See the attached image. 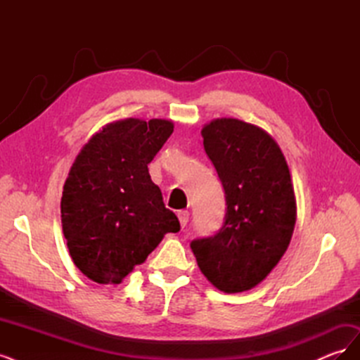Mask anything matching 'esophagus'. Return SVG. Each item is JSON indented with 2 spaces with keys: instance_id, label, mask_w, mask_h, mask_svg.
<instances>
[{
  "instance_id": "1",
  "label": "esophagus",
  "mask_w": 360,
  "mask_h": 360,
  "mask_svg": "<svg viewBox=\"0 0 360 360\" xmlns=\"http://www.w3.org/2000/svg\"><path fill=\"white\" fill-rule=\"evenodd\" d=\"M177 216H179V221H180L181 228L186 226V224H188V221H189V212H188V210H179V212H177Z\"/></svg>"
}]
</instances>
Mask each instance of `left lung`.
Listing matches in <instances>:
<instances>
[{
	"label": "left lung",
	"mask_w": 360,
	"mask_h": 360,
	"mask_svg": "<svg viewBox=\"0 0 360 360\" xmlns=\"http://www.w3.org/2000/svg\"><path fill=\"white\" fill-rule=\"evenodd\" d=\"M204 150L225 191L226 213L214 236L192 252L217 290L242 292L264 281L290 245L296 198L287 160L266 130L237 118H217L201 130Z\"/></svg>",
	"instance_id": "obj_1"
}]
</instances>
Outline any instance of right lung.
<instances>
[{"instance_id": "obj_1", "label": "right lung", "mask_w": 360, "mask_h": 360, "mask_svg": "<svg viewBox=\"0 0 360 360\" xmlns=\"http://www.w3.org/2000/svg\"><path fill=\"white\" fill-rule=\"evenodd\" d=\"M172 130L169 120H120L73 162L61 197L63 233L75 266L97 284H120L163 236L180 230L148 174Z\"/></svg>"}]
</instances>
